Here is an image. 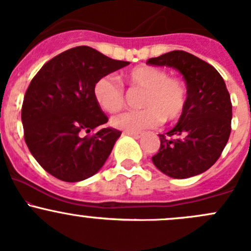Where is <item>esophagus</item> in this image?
<instances>
[{
  "label": "esophagus",
  "mask_w": 251,
  "mask_h": 251,
  "mask_svg": "<svg viewBox=\"0 0 251 251\" xmlns=\"http://www.w3.org/2000/svg\"><path fill=\"white\" fill-rule=\"evenodd\" d=\"M125 135L131 136V137L136 138V140H140V138L143 137L144 133L143 132H125Z\"/></svg>",
  "instance_id": "34e87169"
}]
</instances>
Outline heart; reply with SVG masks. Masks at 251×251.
Returning a JSON list of instances; mask_svg holds the SVG:
<instances>
[{
    "instance_id": "heart-1",
    "label": "heart",
    "mask_w": 251,
    "mask_h": 251,
    "mask_svg": "<svg viewBox=\"0 0 251 251\" xmlns=\"http://www.w3.org/2000/svg\"><path fill=\"white\" fill-rule=\"evenodd\" d=\"M130 87L143 91L141 110L125 111L111 118V125L125 132H138L154 127L161 121L173 123L181 118L188 102L186 83L178 77L168 76L165 70L155 67L133 68L125 75ZM97 104L108 113L123 109L125 92L121 83L113 76H103L93 86Z\"/></svg>"
}]
</instances>
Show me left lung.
Wrapping results in <instances>:
<instances>
[{"instance_id": "1", "label": "left lung", "mask_w": 251, "mask_h": 251, "mask_svg": "<svg viewBox=\"0 0 251 251\" xmlns=\"http://www.w3.org/2000/svg\"><path fill=\"white\" fill-rule=\"evenodd\" d=\"M147 64L178 70L188 91L178 123L159 135L160 148L153 164L174 178L203 174L216 163L231 135L232 103L224 78L209 63L184 50L151 58Z\"/></svg>"}]
</instances>
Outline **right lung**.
I'll use <instances>...</instances> for the list:
<instances>
[{"label":"right lung","mask_w":251,"mask_h":251,"mask_svg":"<svg viewBox=\"0 0 251 251\" xmlns=\"http://www.w3.org/2000/svg\"><path fill=\"white\" fill-rule=\"evenodd\" d=\"M128 64L78 46L55 55L35 75L24 96L22 123L30 153L48 174L78 182L104 165L121 132L103 127L108 118L93 86ZM91 130L93 135L83 136Z\"/></svg>","instance_id":"obj_1"}]
</instances>
